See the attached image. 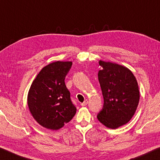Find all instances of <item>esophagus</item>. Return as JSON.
Instances as JSON below:
<instances>
[{"label":"esophagus","mask_w":160,"mask_h":160,"mask_svg":"<svg viewBox=\"0 0 160 160\" xmlns=\"http://www.w3.org/2000/svg\"><path fill=\"white\" fill-rule=\"evenodd\" d=\"M87 104H88V100H87V99H86L84 102H83V103H82V104H81V105L83 106V107H84V106H87Z\"/></svg>","instance_id":"1"}]
</instances>
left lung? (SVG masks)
Segmentation results:
<instances>
[{
    "label": "left lung",
    "mask_w": 160,
    "mask_h": 160,
    "mask_svg": "<svg viewBox=\"0 0 160 160\" xmlns=\"http://www.w3.org/2000/svg\"><path fill=\"white\" fill-rule=\"evenodd\" d=\"M103 68L98 73L104 106L97 115L99 121L110 129H117L130 121L139 101L137 79L124 66L99 61Z\"/></svg>",
    "instance_id": "left-lung-1"
}]
</instances>
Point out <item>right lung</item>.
Masks as SVG:
<instances>
[{"instance_id": "right-lung-1", "label": "right lung", "mask_w": 160, "mask_h": 160, "mask_svg": "<svg viewBox=\"0 0 160 160\" xmlns=\"http://www.w3.org/2000/svg\"><path fill=\"white\" fill-rule=\"evenodd\" d=\"M72 61H56L43 67L33 80L28 94L32 116L46 129H59L77 112L65 84Z\"/></svg>"}]
</instances>
